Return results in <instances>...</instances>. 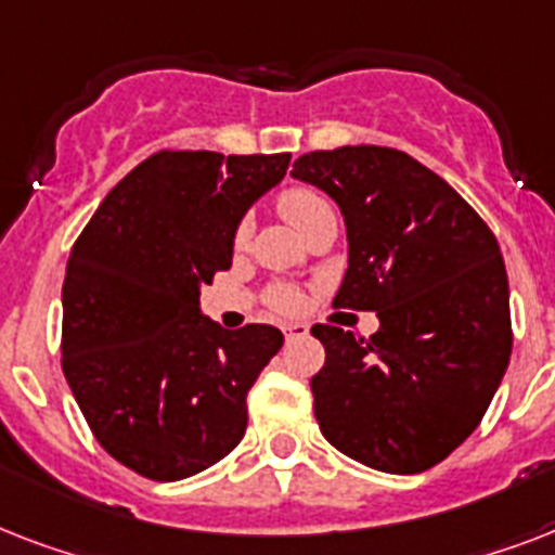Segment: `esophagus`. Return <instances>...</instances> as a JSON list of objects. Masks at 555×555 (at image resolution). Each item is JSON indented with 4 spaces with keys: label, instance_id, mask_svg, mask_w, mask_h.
Returning <instances> with one entry per match:
<instances>
[{
    "label": "esophagus",
    "instance_id": "esophagus-1",
    "mask_svg": "<svg viewBox=\"0 0 555 555\" xmlns=\"http://www.w3.org/2000/svg\"><path fill=\"white\" fill-rule=\"evenodd\" d=\"M282 331H285V339H296L308 334V325H302V322H291V325H285Z\"/></svg>",
    "mask_w": 555,
    "mask_h": 555
}]
</instances>
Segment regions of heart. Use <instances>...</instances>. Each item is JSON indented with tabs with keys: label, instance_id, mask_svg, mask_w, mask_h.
<instances>
[{
	"label": "heart",
	"instance_id": "1",
	"mask_svg": "<svg viewBox=\"0 0 555 555\" xmlns=\"http://www.w3.org/2000/svg\"><path fill=\"white\" fill-rule=\"evenodd\" d=\"M279 212L291 221V224L305 233L308 227L317 221L325 212H334L331 204L322 198L317 190H308V186H291L279 195ZM250 238V218H244L238 230H235V247H244ZM268 305L276 313H294L299 311V305H302V294L296 291L294 285H270L268 287Z\"/></svg>",
	"mask_w": 555,
	"mask_h": 555
}]
</instances>
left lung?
<instances>
[{
    "label": "left lung",
    "instance_id": "obj_1",
    "mask_svg": "<svg viewBox=\"0 0 555 555\" xmlns=\"http://www.w3.org/2000/svg\"><path fill=\"white\" fill-rule=\"evenodd\" d=\"M294 178L346 218L334 308L377 311L369 339L313 325L325 365L313 414L343 455L379 473L440 464L481 423L513 351L509 285L483 218L431 169L388 146L308 152Z\"/></svg>",
    "mask_w": 555,
    "mask_h": 555
}]
</instances>
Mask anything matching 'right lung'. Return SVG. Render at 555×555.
Returning <instances> with one entry per match:
<instances>
[{"instance_id":"1","label":"right lung","mask_w":555,"mask_h":555,"mask_svg":"<svg viewBox=\"0 0 555 555\" xmlns=\"http://www.w3.org/2000/svg\"><path fill=\"white\" fill-rule=\"evenodd\" d=\"M291 155L164 150L108 192L74 242L63 282V371L94 438L152 481L230 455L247 391L285 337L221 328L201 287L233 264L235 227Z\"/></svg>"}]
</instances>
